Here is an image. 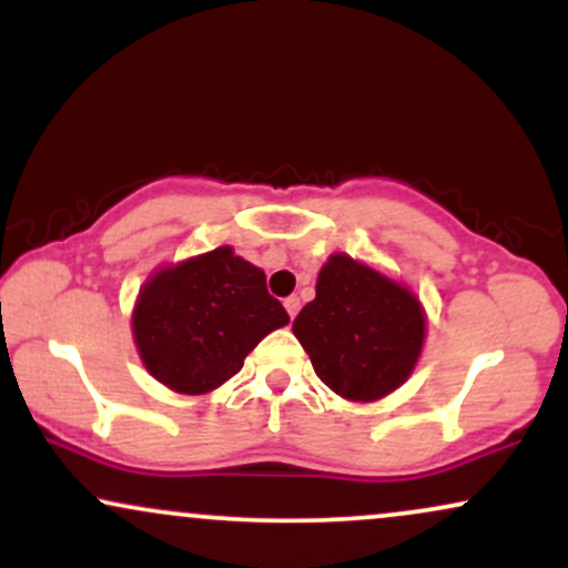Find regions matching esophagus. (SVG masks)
I'll use <instances>...</instances> for the list:
<instances>
[{"label":"esophagus","instance_id":"esophagus-1","mask_svg":"<svg viewBox=\"0 0 568 568\" xmlns=\"http://www.w3.org/2000/svg\"><path fill=\"white\" fill-rule=\"evenodd\" d=\"M298 306H302V302H298V296H288V298H285V310H288L291 321L298 315Z\"/></svg>","mask_w":568,"mask_h":568}]
</instances>
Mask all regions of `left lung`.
Listing matches in <instances>:
<instances>
[{"mask_svg":"<svg viewBox=\"0 0 568 568\" xmlns=\"http://www.w3.org/2000/svg\"><path fill=\"white\" fill-rule=\"evenodd\" d=\"M293 334L325 387L349 403H374L414 374L427 312L400 280L347 253H331Z\"/></svg>","mask_w":568,"mask_h":568,"instance_id":"obj_1","label":"left lung"}]
</instances>
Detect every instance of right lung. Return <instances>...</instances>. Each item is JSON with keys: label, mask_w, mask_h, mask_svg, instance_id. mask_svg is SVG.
I'll use <instances>...</instances> for the list:
<instances>
[{"label": "right lung", "mask_w": 568, "mask_h": 568, "mask_svg": "<svg viewBox=\"0 0 568 568\" xmlns=\"http://www.w3.org/2000/svg\"><path fill=\"white\" fill-rule=\"evenodd\" d=\"M264 270L232 245L162 264L135 298L133 342L143 368L181 395H207L243 368L247 352L288 325Z\"/></svg>", "instance_id": "add662e5"}]
</instances>
